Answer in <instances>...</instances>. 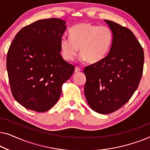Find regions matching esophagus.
<instances>
[{
    "instance_id": "esophagus-1",
    "label": "esophagus",
    "mask_w": 150,
    "mask_h": 150,
    "mask_svg": "<svg viewBox=\"0 0 150 150\" xmlns=\"http://www.w3.org/2000/svg\"><path fill=\"white\" fill-rule=\"evenodd\" d=\"M81 71V69L79 67H75V70H74V72L75 73H77V72H79V71Z\"/></svg>"
}]
</instances>
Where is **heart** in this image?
Segmentation results:
<instances>
[{
	"label": "heart",
	"mask_w": 150,
	"mask_h": 150,
	"mask_svg": "<svg viewBox=\"0 0 150 150\" xmlns=\"http://www.w3.org/2000/svg\"><path fill=\"white\" fill-rule=\"evenodd\" d=\"M69 38L63 37L60 48L67 61L74 59L79 52L81 60L95 63L102 60L111 47L113 34L106 26H98L89 22L76 24L69 30Z\"/></svg>",
	"instance_id": "heart-1"
}]
</instances>
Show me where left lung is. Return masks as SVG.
Masks as SVG:
<instances>
[{"instance_id":"1","label":"left lung","mask_w":150,"mask_h":150,"mask_svg":"<svg viewBox=\"0 0 150 150\" xmlns=\"http://www.w3.org/2000/svg\"><path fill=\"white\" fill-rule=\"evenodd\" d=\"M113 34L109 52L84 69L85 95L94 111L109 114L129 101L138 88L143 71L144 52L129 28L104 20Z\"/></svg>"}]
</instances>
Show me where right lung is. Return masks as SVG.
Returning <instances> with one entry per match:
<instances>
[{
    "label": "right lung",
    "instance_id": "1",
    "mask_svg": "<svg viewBox=\"0 0 150 150\" xmlns=\"http://www.w3.org/2000/svg\"><path fill=\"white\" fill-rule=\"evenodd\" d=\"M65 24L59 18L38 20L22 28L10 45L7 69L11 91L28 109H50L60 98L63 84L74 71V66L60 54Z\"/></svg>",
    "mask_w": 150,
    "mask_h": 150
}]
</instances>
